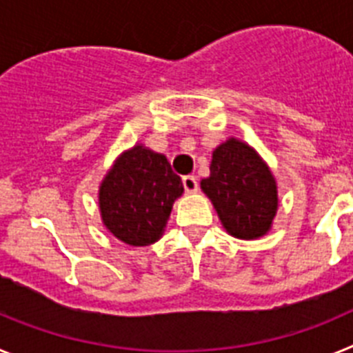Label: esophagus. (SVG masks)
Instances as JSON below:
<instances>
[{"label": "esophagus", "mask_w": 353, "mask_h": 353, "mask_svg": "<svg viewBox=\"0 0 353 353\" xmlns=\"http://www.w3.org/2000/svg\"><path fill=\"white\" fill-rule=\"evenodd\" d=\"M182 183H183V189H185L187 192L198 191V179H196V176H192V174H187V176H183Z\"/></svg>", "instance_id": "esophagus-1"}]
</instances>
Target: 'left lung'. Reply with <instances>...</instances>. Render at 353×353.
<instances>
[{"label":"left lung","mask_w":353,"mask_h":353,"mask_svg":"<svg viewBox=\"0 0 353 353\" xmlns=\"http://www.w3.org/2000/svg\"><path fill=\"white\" fill-rule=\"evenodd\" d=\"M224 230L236 239H260L277 212V185L256 150L230 138L214 150L210 176L201 180Z\"/></svg>","instance_id":"left-lung-1"}]
</instances>
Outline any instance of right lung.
I'll use <instances>...</instances> for the list:
<instances>
[{"instance_id":"obj_1","label":"right lung","mask_w":353,"mask_h":353,"mask_svg":"<svg viewBox=\"0 0 353 353\" xmlns=\"http://www.w3.org/2000/svg\"><path fill=\"white\" fill-rule=\"evenodd\" d=\"M183 192L162 154L143 145L123 152L99 187L102 223L129 245H150L164 233L174 199Z\"/></svg>"}]
</instances>
